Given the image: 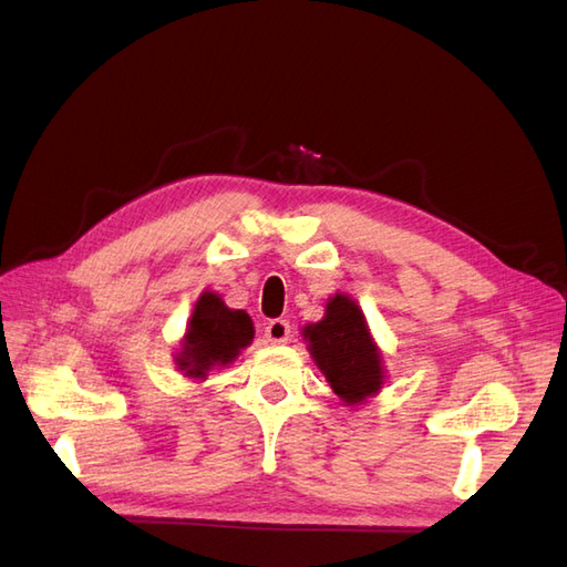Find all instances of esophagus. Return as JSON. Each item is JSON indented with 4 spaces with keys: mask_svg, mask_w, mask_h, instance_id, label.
I'll use <instances>...</instances> for the list:
<instances>
[{
    "mask_svg": "<svg viewBox=\"0 0 567 567\" xmlns=\"http://www.w3.org/2000/svg\"><path fill=\"white\" fill-rule=\"evenodd\" d=\"M265 338L271 342V346H284V342L290 338V326L286 319H271L265 326Z\"/></svg>",
    "mask_w": 567,
    "mask_h": 567,
    "instance_id": "34e87169",
    "label": "esophagus"
}]
</instances>
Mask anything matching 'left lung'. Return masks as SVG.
<instances>
[{"label":"left lung","instance_id":"obj_1","mask_svg":"<svg viewBox=\"0 0 567 567\" xmlns=\"http://www.w3.org/2000/svg\"><path fill=\"white\" fill-rule=\"evenodd\" d=\"M302 338L342 404L354 409L381 392L385 383L383 352L375 346L362 307L348 293L326 300L321 321L307 323Z\"/></svg>","mask_w":567,"mask_h":567}]
</instances>
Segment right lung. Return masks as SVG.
Listing matches in <instances>:
<instances>
[{"instance_id":"obj_1","label":"right lung","mask_w":567,"mask_h":567,"mask_svg":"<svg viewBox=\"0 0 567 567\" xmlns=\"http://www.w3.org/2000/svg\"><path fill=\"white\" fill-rule=\"evenodd\" d=\"M252 338L255 326L248 312L231 310L215 290H203L175 352L177 371L186 379L205 381L213 369L231 364Z\"/></svg>"}]
</instances>
